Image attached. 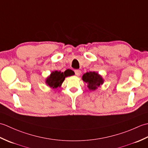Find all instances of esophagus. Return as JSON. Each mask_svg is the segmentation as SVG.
Returning a JSON list of instances; mask_svg holds the SVG:
<instances>
[{"label": "esophagus", "instance_id": "1", "mask_svg": "<svg viewBox=\"0 0 148 148\" xmlns=\"http://www.w3.org/2000/svg\"><path fill=\"white\" fill-rule=\"evenodd\" d=\"M74 72H75V74H76V76H79V75L81 74V71L77 70H77H75Z\"/></svg>", "mask_w": 148, "mask_h": 148}]
</instances>
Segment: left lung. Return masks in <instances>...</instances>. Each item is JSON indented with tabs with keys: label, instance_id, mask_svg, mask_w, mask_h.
<instances>
[{
	"label": "left lung",
	"instance_id": "obj_1",
	"mask_svg": "<svg viewBox=\"0 0 148 148\" xmlns=\"http://www.w3.org/2000/svg\"><path fill=\"white\" fill-rule=\"evenodd\" d=\"M83 81L88 84V88L90 90H95L103 83L102 77L98 72H89L84 74L82 77Z\"/></svg>",
	"mask_w": 148,
	"mask_h": 148
}]
</instances>
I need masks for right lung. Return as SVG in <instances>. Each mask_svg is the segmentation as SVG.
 <instances>
[{
	"label": "right lung",
	"instance_id": "right-lung-1",
	"mask_svg": "<svg viewBox=\"0 0 148 148\" xmlns=\"http://www.w3.org/2000/svg\"><path fill=\"white\" fill-rule=\"evenodd\" d=\"M72 71L66 70L65 72H62L60 71H53L50 74V76L47 77L46 80V83L50 88H56L58 87H60L62 83L65 80L66 77L71 76L72 75Z\"/></svg>",
	"mask_w": 148,
	"mask_h": 148
}]
</instances>
